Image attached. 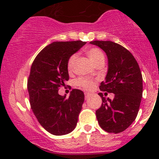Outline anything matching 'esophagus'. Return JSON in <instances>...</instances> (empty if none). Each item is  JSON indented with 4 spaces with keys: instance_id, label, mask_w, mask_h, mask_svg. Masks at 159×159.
Wrapping results in <instances>:
<instances>
[{
    "instance_id": "34e87169",
    "label": "esophagus",
    "mask_w": 159,
    "mask_h": 159,
    "mask_svg": "<svg viewBox=\"0 0 159 159\" xmlns=\"http://www.w3.org/2000/svg\"><path fill=\"white\" fill-rule=\"evenodd\" d=\"M84 95H85V99H88L89 97L91 95V93H87V92H85L84 93Z\"/></svg>"
}]
</instances>
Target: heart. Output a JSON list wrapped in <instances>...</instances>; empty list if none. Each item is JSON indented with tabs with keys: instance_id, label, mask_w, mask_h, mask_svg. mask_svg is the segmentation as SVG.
I'll use <instances>...</instances> for the list:
<instances>
[{
	"instance_id": "b5f03b06",
	"label": "heart",
	"mask_w": 159,
	"mask_h": 159,
	"mask_svg": "<svg viewBox=\"0 0 159 159\" xmlns=\"http://www.w3.org/2000/svg\"><path fill=\"white\" fill-rule=\"evenodd\" d=\"M86 55L88 56L89 59L90 60V61L92 62V64L94 66H96L100 63H104V61H105L104 53L101 49L98 48H92L88 49L86 51ZM76 59H77V54H73L69 58L68 62H67V69H68L69 72L72 71ZM77 84L78 86L84 89V90H92L93 87H94V82L93 81L86 79H82V78L77 80Z\"/></svg>"
}]
</instances>
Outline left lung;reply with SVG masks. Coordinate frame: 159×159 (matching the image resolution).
Masks as SVG:
<instances>
[{"label":"left lung","instance_id":"obj_1","mask_svg":"<svg viewBox=\"0 0 159 159\" xmlns=\"http://www.w3.org/2000/svg\"><path fill=\"white\" fill-rule=\"evenodd\" d=\"M90 43L103 50L108 58L107 74L100 90L114 94L111 100L98 93L103 103L95 112L97 119L106 132L119 133L129 127L138 115L143 96L142 74L135 58L125 48L112 41Z\"/></svg>","mask_w":159,"mask_h":159}]
</instances>
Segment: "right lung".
I'll return each mask as SVG.
<instances>
[{"instance_id":"right-lung-1","label":"right lung","mask_w":159,"mask_h":159,"mask_svg":"<svg viewBox=\"0 0 159 159\" xmlns=\"http://www.w3.org/2000/svg\"><path fill=\"white\" fill-rule=\"evenodd\" d=\"M85 43L81 40L52 43L32 64L27 81L32 110L40 125L54 135L70 133L77 126L84 93L73 89L66 98V95L58 94V88L69 80V58Z\"/></svg>"}]
</instances>
